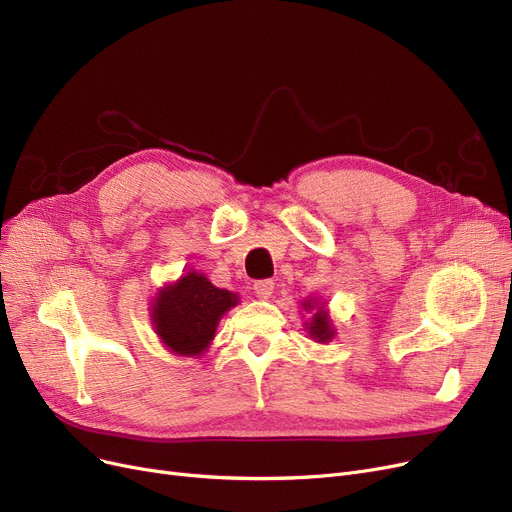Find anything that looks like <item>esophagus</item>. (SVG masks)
<instances>
[{
	"instance_id": "obj_1",
	"label": "esophagus",
	"mask_w": 512,
	"mask_h": 512,
	"mask_svg": "<svg viewBox=\"0 0 512 512\" xmlns=\"http://www.w3.org/2000/svg\"><path fill=\"white\" fill-rule=\"evenodd\" d=\"M253 290H255L259 299H270L272 292H274V282L272 280H259V282H255Z\"/></svg>"
}]
</instances>
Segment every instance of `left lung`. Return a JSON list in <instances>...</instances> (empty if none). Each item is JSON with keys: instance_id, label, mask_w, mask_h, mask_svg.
Listing matches in <instances>:
<instances>
[{"instance_id": "left-lung-1", "label": "left lung", "mask_w": 512, "mask_h": 512, "mask_svg": "<svg viewBox=\"0 0 512 512\" xmlns=\"http://www.w3.org/2000/svg\"><path fill=\"white\" fill-rule=\"evenodd\" d=\"M315 303H317V299L313 301H305L303 303V307H305V311H311L313 307H315ZM307 330H309V336L311 338H315V342H328V340H332L334 338V328H332V321H330V315H328V311L324 309V305L321 307H317V311L313 313V317H311V321H307Z\"/></svg>"}]
</instances>
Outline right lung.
Returning a JSON list of instances; mask_svg holds the SVG:
<instances>
[{
    "instance_id": "right-lung-1",
    "label": "right lung",
    "mask_w": 512,
    "mask_h": 512,
    "mask_svg": "<svg viewBox=\"0 0 512 512\" xmlns=\"http://www.w3.org/2000/svg\"><path fill=\"white\" fill-rule=\"evenodd\" d=\"M236 303L234 292L215 288L199 272H188L157 292L151 321L168 351L180 357H201L209 348L222 315Z\"/></svg>"
}]
</instances>
